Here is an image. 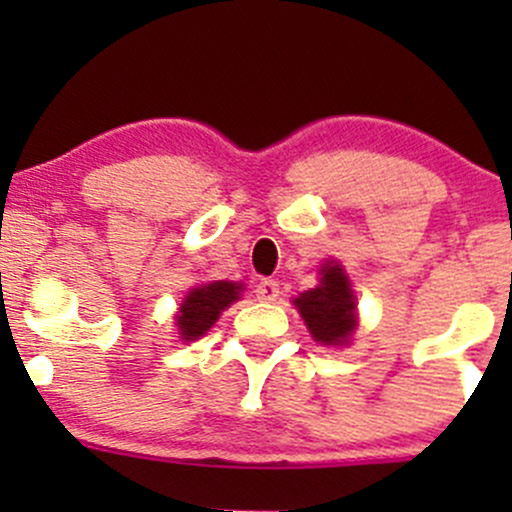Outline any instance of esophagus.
<instances>
[{
	"label": "esophagus",
	"mask_w": 512,
	"mask_h": 512,
	"mask_svg": "<svg viewBox=\"0 0 512 512\" xmlns=\"http://www.w3.org/2000/svg\"><path fill=\"white\" fill-rule=\"evenodd\" d=\"M255 293L260 301H276V298H279V281L260 279L255 286Z\"/></svg>",
	"instance_id": "1"
}]
</instances>
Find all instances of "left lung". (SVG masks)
<instances>
[{
    "mask_svg": "<svg viewBox=\"0 0 512 512\" xmlns=\"http://www.w3.org/2000/svg\"><path fill=\"white\" fill-rule=\"evenodd\" d=\"M293 303L315 342L344 344L356 330L354 293L349 289V276L339 264H325L320 286L301 293Z\"/></svg>",
    "mask_w": 512,
    "mask_h": 512,
    "instance_id": "obj_1",
    "label": "left lung"
}]
</instances>
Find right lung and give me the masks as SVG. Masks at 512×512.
I'll return each mask as SVG.
<instances>
[{
	"label": "right lung",
	"mask_w": 512,
	"mask_h": 512,
	"mask_svg": "<svg viewBox=\"0 0 512 512\" xmlns=\"http://www.w3.org/2000/svg\"><path fill=\"white\" fill-rule=\"evenodd\" d=\"M240 284L236 281H211V284L199 286L187 293L185 303L180 305L178 330L182 339H197L204 332L211 330L216 320H219L221 310H226L233 301H238Z\"/></svg>",
	"instance_id": "add662e5"
}]
</instances>
